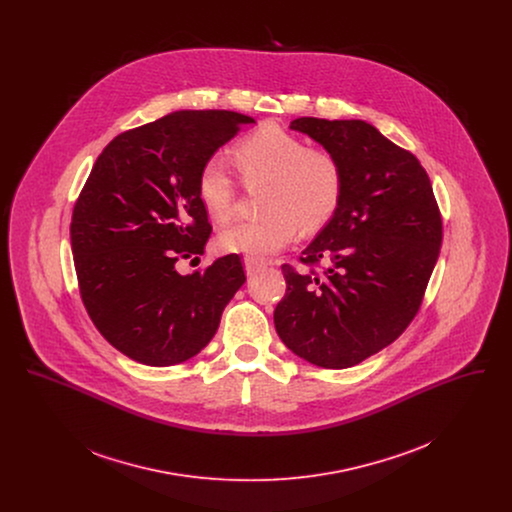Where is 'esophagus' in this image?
Instances as JSON below:
<instances>
[{
  "label": "esophagus",
  "instance_id": "obj_1",
  "mask_svg": "<svg viewBox=\"0 0 512 512\" xmlns=\"http://www.w3.org/2000/svg\"><path fill=\"white\" fill-rule=\"evenodd\" d=\"M244 265L247 276H253V274H257L261 268L265 267V263H263V261L253 259V257H245Z\"/></svg>",
  "mask_w": 512,
  "mask_h": 512
}]
</instances>
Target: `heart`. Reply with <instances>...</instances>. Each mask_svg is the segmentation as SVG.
<instances>
[{"mask_svg": "<svg viewBox=\"0 0 512 512\" xmlns=\"http://www.w3.org/2000/svg\"><path fill=\"white\" fill-rule=\"evenodd\" d=\"M236 165L247 186L267 184L261 195L263 217L222 230L224 251L265 259L292 244L301 226L309 232L326 226L340 209L345 171L326 147H311L276 124H265L234 147ZM197 197L219 222L236 213L238 188L224 157L211 155L197 172Z\"/></svg>", "mask_w": 512, "mask_h": 512, "instance_id": "obj_1", "label": "heart"}]
</instances>
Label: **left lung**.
Returning <instances> with one entry per match:
<instances>
[{
    "mask_svg": "<svg viewBox=\"0 0 512 512\" xmlns=\"http://www.w3.org/2000/svg\"><path fill=\"white\" fill-rule=\"evenodd\" d=\"M292 130L340 157L338 213L305 247L299 272L282 265L286 295L274 326L288 349L322 368H349L397 340L416 317L441 247L428 172L365 121L301 117Z\"/></svg>",
    "mask_w": 512,
    "mask_h": 512,
    "instance_id": "obj_1",
    "label": "left lung"
}]
</instances>
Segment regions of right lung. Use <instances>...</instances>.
Listing matches in <instances>:
<instances>
[{
    "label": "right lung",
    "mask_w": 512,
    "mask_h": 512,
    "mask_svg": "<svg viewBox=\"0 0 512 512\" xmlns=\"http://www.w3.org/2000/svg\"><path fill=\"white\" fill-rule=\"evenodd\" d=\"M253 119L234 111H176L111 140L74 203L71 247L82 303L122 355L171 366L213 340L245 282L240 255L182 276L211 236L197 172Z\"/></svg>",
    "instance_id": "add662e5"
}]
</instances>
